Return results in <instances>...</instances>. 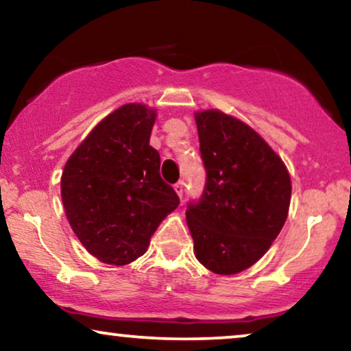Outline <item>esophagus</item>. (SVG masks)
<instances>
[{
	"mask_svg": "<svg viewBox=\"0 0 351 351\" xmlns=\"http://www.w3.org/2000/svg\"><path fill=\"white\" fill-rule=\"evenodd\" d=\"M175 191H176V194L180 195V197H183V193H184V186H183V183H181V181H180V183H176V184H175Z\"/></svg>",
	"mask_w": 351,
	"mask_h": 351,
	"instance_id": "esophagus-1",
	"label": "esophagus"
}]
</instances>
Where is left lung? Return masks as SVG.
Returning a JSON list of instances; mask_svg holds the SVG:
<instances>
[{
	"instance_id": "8db88e82",
	"label": "left lung",
	"mask_w": 351,
	"mask_h": 351,
	"mask_svg": "<svg viewBox=\"0 0 351 351\" xmlns=\"http://www.w3.org/2000/svg\"><path fill=\"white\" fill-rule=\"evenodd\" d=\"M207 180L186 210L194 254L217 274H236L266 254L286 223L291 176L281 157L244 121L195 114Z\"/></svg>"
}]
</instances>
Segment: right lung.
Wrapping results in <instances>:
<instances>
[{"instance_id":"1","label":"right lung","mask_w":351,"mask_h":351,"mask_svg":"<svg viewBox=\"0 0 351 351\" xmlns=\"http://www.w3.org/2000/svg\"><path fill=\"white\" fill-rule=\"evenodd\" d=\"M156 110L125 104L101 120L65 163L60 195L78 241L107 265H128L180 205L149 146Z\"/></svg>"}]
</instances>
